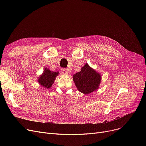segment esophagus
<instances>
[{"label":"esophagus","mask_w":146,"mask_h":146,"mask_svg":"<svg viewBox=\"0 0 146 146\" xmlns=\"http://www.w3.org/2000/svg\"><path fill=\"white\" fill-rule=\"evenodd\" d=\"M61 72H62L63 74H67L69 72V70H68V69H67V68H63L62 69H61Z\"/></svg>","instance_id":"1"}]
</instances>
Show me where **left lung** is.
Wrapping results in <instances>:
<instances>
[{
	"instance_id": "8db88e82",
	"label": "left lung",
	"mask_w": 146,
	"mask_h": 146,
	"mask_svg": "<svg viewBox=\"0 0 146 146\" xmlns=\"http://www.w3.org/2000/svg\"><path fill=\"white\" fill-rule=\"evenodd\" d=\"M73 78L78 90L84 94H89L96 90L101 80L100 74L88 64L82 68L80 72L74 74Z\"/></svg>"
}]
</instances>
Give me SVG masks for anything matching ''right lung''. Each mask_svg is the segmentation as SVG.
<instances>
[{
  "label": "right lung",
  "mask_w": 146,
  "mask_h": 146,
  "mask_svg": "<svg viewBox=\"0 0 146 146\" xmlns=\"http://www.w3.org/2000/svg\"><path fill=\"white\" fill-rule=\"evenodd\" d=\"M58 74V72H51L49 69L45 68L43 74L41 75L38 79V82L41 86L49 89L51 87L54 81Z\"/></svg>",
  "instance_id": "1"
}]
</instances>
